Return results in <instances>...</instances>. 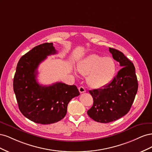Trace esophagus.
Wrapping results in <instances>:
<instances>
[{
    "mask_svg": "<svg viewBox=\"0 0 152 152\" xmlns=\"http://www.w3.org/2000/svg\"><path fill=\"white\" fill-rule=\"evenodd\" d=\"M79 90L80 93H85V92H86V89H84V87H82V86L79 87Z\"/></svg>",
    "mask_w": 152,
    "mask_h": 152,
    "instance_id": "1",
    "label": "esophagus"
}]
</instances>
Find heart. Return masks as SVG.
I'll return each mask as SVG.
<instances>
[{
	"instance_id": "obj_1",
	"label": "heart",
	"mask_w": 152,
	"mask_h": 152,
	"mask_svg": "<svg viewBox=\"0 0 152 152\" xmlns=\"http://www.w3.org/2000/svg\"><path fill=\"white\" fill-rule=\"evenodd\" d=\"M77 70L87 76V84L93 89H101L110 83L115 72V63L111 58L93 54L78 64Z\"/></svg>"
}]
</instances>
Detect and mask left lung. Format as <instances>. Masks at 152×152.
Segmentation results:
<instances>
[{
    "label": "left lung",
    "instance_id": "left-lung-1",
    "mask_svg": "<svg viewBox=\"0 0 152 152\" xmlns=\"http://www.w3.org/2000/svg\"><path fill=\"white\" fill-rule=\"evenodd\" d=\"M113 58L122 68L108 84L89 91L93 105L87 114L94 121L108 123L122 117L130 110L138 88L135 67L122 52L109 48Z\"/></svg>",
    "mask_w": 152,
    "mask_h": 152
}]
</instances>
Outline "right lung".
I'll list each match as a JSON object with an SVG mask.
<instances>
[{"label": "right lung", "mask_w": 152, "mask_h": 152, "mask_svg": "<svg viewBox=\"0 0 152 152\" xmlns=\"http://www.w3.org/2000/svg\"><path fill=\"white\" fill-rule=\"evenodd\" d=\"M56 53L53 43L35 46L20 58L14 77L13 89L20 112L37 124H50L61 121L66 115L70 101L80 94L75 85L56 82L42 86L37 81L39 64L48 56Z\"/></svg>", "instance_id": "1"}]
</instances>
